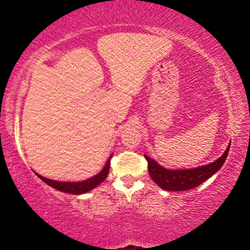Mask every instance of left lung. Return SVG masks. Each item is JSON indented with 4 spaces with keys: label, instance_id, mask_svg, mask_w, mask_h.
<instances>
[{
    "label": "left lung",
    "instance_id": "1",
    "mask_svg": "<svg viewBox=\"0 0 250 250\" xmlns=\"http://www.w3.org/2000/svg\"><path fill=\"white\" fill-rule=\"evenodd\" d=\"M230 143L222 156H219L214 162L206 166L192 167V168H181V170H172V168L163 167L150 156L145 154L147 161V170L151 179L158 184L161 188L166 191H188L196 188L203 182L208 180L213 176L219 168L225 163L226 158L229 152Z\"/></svg>",
    "mask_w": 250,
    "mask_h": 250
}]
</instances>
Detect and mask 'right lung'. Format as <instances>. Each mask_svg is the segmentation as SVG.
<instances>
[{
    "label": "right lung",
    "instance_id": "obj_1",
    "mask_svg": "<svg viewBox=\"0 0 250 250\" xmlns=\"http://www.w3.org/2000/svg\"><path fill=\"white\" fill-rule=\"evenodd\" d=\"M112 158V154L109 156V159L105 162L104 167L103 170H101L98 174H96L95 176L90 177V179L84 180V181H79V182H61V181H55V180H50L47 179V177H44L40 174H35L40 177V179L45 182L46 184L52 186L57 191L64 192V193H69V194H75V195H79V194H84L87 192L94 189L96 186H98L99 184L103 183V182L107 179L108 173H109V168H110V160Z\"/></svg>",
    "mask_w": 250,
    "mask_h": 250
}]
</instances>
